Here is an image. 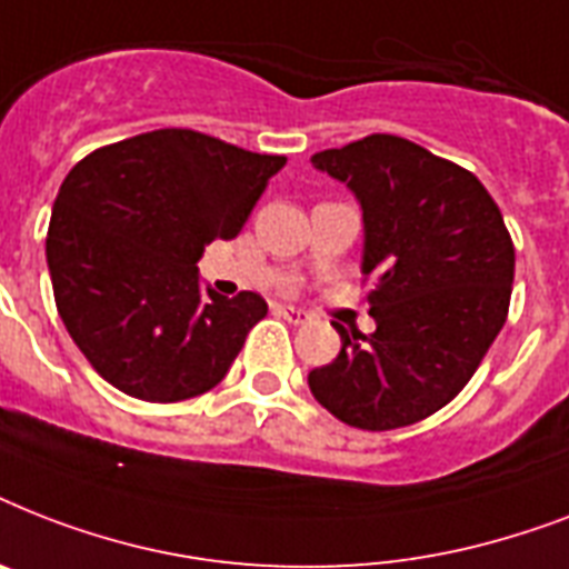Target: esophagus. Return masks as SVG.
I'll return each instance as SVG.
<instances>
[{
	"label": "esophagus",
	"mask_w": 569,
	"mask_h": 569,
	"mask_svg": "<svg viewBox=\"0 0 569 569\" xmlns=\"http://www.w3.org/2000/svg\"><path fill=\"white\" fill-rule=\"evenodd\" d=\"M277 312H280L286 321H292V325H303V321L310 319V312L301 310V307H292V303H277Z\"/></svg>",
	"instance_id": "1"
}]
</instances>
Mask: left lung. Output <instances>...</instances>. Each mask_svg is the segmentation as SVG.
<instances>
[{
  "label": "left lung",
  "instance_id": "obj_1",
  "mask_svg": "<svg viewBox=\"0 0 569 569\" xmlns=\"http://www.w3.org/2000/svg\"><path fill=\"white\" fill-rule=\"evenodd\" d=\"M363 206V277L375 333L342 337L310 372L325 410L360 431L428 419L476 375L499 337L513 283V241L478 177L398 136L312 156Z\"/></svg>",
  "mask_w": 569,
  "mask_h": 569
}]
</instances>
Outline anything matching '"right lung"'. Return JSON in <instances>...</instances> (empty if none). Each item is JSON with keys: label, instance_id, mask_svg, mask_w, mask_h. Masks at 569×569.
<instances>
[{"label": "right lung", "instance_id": "add662e5", "mask_svg": "<svg viewBox=\"0 0 569 569\" xmlns=\"http://www.w3.org/2000/svg\"><path fill=\"white\" fill-rule=\"evenodd\" d=\"M283 164L194 129H156L67 173L49 218V277L67 333L111 387L171 405L230 372L268 303L203 292L197 259L239 236Z\"/></svg>", "mask_w": 569, "mask_h": 569}]
</instances>
